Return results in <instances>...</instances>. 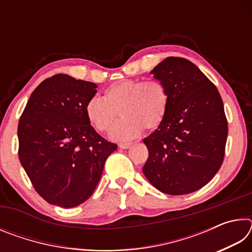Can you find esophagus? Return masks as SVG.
<instances>
[{
  "mask_svg": "<svg viewBox=\"0 0 252 252\" xmlns=\"http://www.w3.org/2000/svg\"><path fill=\"white\" fill-rule=\"evenodd\" d=\"M132 146V143H130V142H121V143H119V147H120L121 149H127V148H130Z\"/></svg>",
  "mask_w": 252,
  "mask_h": 252,
  "instance_id": "esophagus-1",
  "label": "esophagus"
}]
</instances>
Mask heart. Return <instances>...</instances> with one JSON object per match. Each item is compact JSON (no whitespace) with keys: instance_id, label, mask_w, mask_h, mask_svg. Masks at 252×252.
Instances as JSON below:
<instances>
[{"instance_id":"obj_1","label":"heart","mask_w":252,"mask_h":252,"mask_svg":"<svg viewBox=\"0 0 252 252\" xmlns=\"http://www.w3.org/2000/svg\"><path fill=\"white\" fill-rule=\"evenodd\" d=\"M169 106V92L163 82L157 79H123L109 85L102 99L93 97L85 106L91 126L99 132L111 130L114 140H129L143 129L155 130L164 120Z\"/></svg>"}]
</instances>
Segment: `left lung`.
I'll return each instance as SVG.
<instances>
[{
    "mask_svg": "<svg viewBox=\"0 0 252 252\" xmlns=\"http://www.w3.org/2000/svg\"><path fill=\"white\" fill-rule=\"evenodd\" d=\"M169 92L159 127L143 139V173L161 192L181 195L206 186L223 162L228 121L218 89L189 60L169 57L151 71Z\"/></svg>",
    "mask_w": 252,
    "mask_h": 252,
    "instance_id": "obj_1",
    "label": "left lung"
}]
</instances>
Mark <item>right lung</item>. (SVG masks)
Wrapping results in <instances>:
<instances>
[{"instance_id": "right-lung-1", "label": "right lung", "mask_w": 252, "mask_h": 252, "mask_svg": "<svg viewBox=\"0 0 252 252\" xmlns=\"http://www.w3.org/2000/svg\"><path fill=\"white\" fill-rule=\"evenodd\" d=\"M96 84L55 74L32 92L18 126L19 159L46 202L73 208L91 197L116 143L87 119Z\"/></svg>"}]
</instances>
